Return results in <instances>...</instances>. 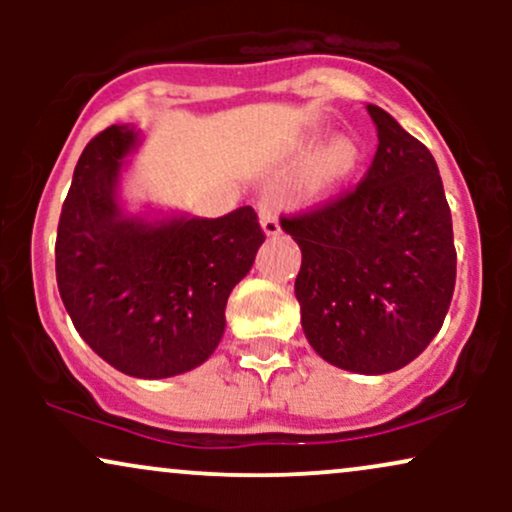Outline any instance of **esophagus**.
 Wrapping results in <instances>:
<instances>
[{"label": "esophagus", "mask_w": 512, "mask_h": 512, "mask_svg": "<svg viewBox=\"0 0 512 512\" xmlns=\"http://www.w3.org/2000/svg\"><path fill=\"white\" fill-rule=\"evenodd\" d=\"M257 211H260V226L264 231V236L274 238L281 233L279 226V211H276V204L272 199H264V202L257 204Z\"/></svg>", "instance_id": "34e87169"}]
</instances>
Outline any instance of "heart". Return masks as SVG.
Wrapping results in <instances>:
<instances>
[{
	"label": "heart",
	"instance_id": "b5f03b06",
	"mask_svg": "<svg viewBox=\"0 0 512 512\" xmlns=\"http://www.w3.org/2000/svg\"><path fill=\"white\" fill-rule=\"evenodd\" d=\"M361 163V146L349 134H339L330 144L317 151L308 170V190L310 195L325 197L337 192L339 187L351 180Z\"/></svg>",
	"mask_w": 512,
	"mask_h": 512
}]
</instances>
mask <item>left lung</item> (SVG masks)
<instances>
[{"instance_id": "8db88e82", "label": "left lung", "mask_w": 512, "mask_h": 512, "mask_svg": "<svg viewBox=\"0 0 512 512\" xmlns=\"http://www.w3.org/2000/svg\"><path fill=\"white\" fill-rule=\"evenodd\" d=\"M366 110L378 129L366 178L281 228L303 252L296 298L308 344L332 366L383 375L440 332L457 255L436 158L383 108Z\"/></svg>"}]
</instances>
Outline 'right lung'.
<instances>
[{
	"label": "right lung",
	"mask_w": 512,
	"mask_h": 512,
	"mask_svg": "<svg viewBox=\"0 0 512 512\" xmlns=\"http://www.w3.org/2000/svg\"><path fill=\"white\" fill-rule=\"evenodd\" d=\"M137 125L91 139L57 226V286L81 339L132 378L202 366L226 330V301L252 269L264 233L252 207L219 219L146 204L127 207Z\"/></svg>",
	"instance_id": "right-lung-1"
}]
</instances>
